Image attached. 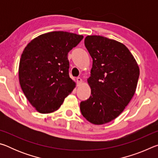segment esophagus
Masks as SVG:
<instances>
[{"mask_svg":"<svg viewBox=\"0 0 158 158\" xmlns=\"http://www.w3.org/2000/svg\"><path fill=\"white\" fill-rule=\"evenodd\" d=\"M82 83V79L80 78V77H77V85H80V84H81Z\"/></svg>","mask_w":158,"mask_h":158,"instance_id":"obj_1","label":"esophagus"}]
</instances>
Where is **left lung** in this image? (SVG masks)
Wrapping results in <instances>:
<instances>
[{
  "instance_id": "left-lung-1",
  "label": "left lung",
  "mask_w": 158,
  "mask_h": 158,
  "mask_svg": "<svg viewBox=\"0 0 158 158\" xmlns=\"http://www.w3.org/2000/svg\"><path fill=\"white\" fill-rule=\"evenodd\" d=\"M84 44L93 58L88 83L91 95L80 103L85 119L95 125L113 121L135 94L139 68L129 49L121 42L100 35H88Z\"/></svg>"
}]
</instances>
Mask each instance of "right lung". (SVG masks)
Masks as SVG:
<instances>
[{
	"instance_id": "add662e5",
	"label": "right lung",
	"mask_w": 158,
	"mask_h": 158,
	"mask_svg": "<svg viewBox=\"0 0 158 158\" xmlns=\"http://www.w3.org/2000/svg\"><path fill=\"white\" fill-rule=\"evenodd\" d=\"M83 37L53 31L35 37L25 47L19 68V83L29 102L40 113L56 111L75 87L69 75L68 54Z\"/></svg>"
}]
</instances>
